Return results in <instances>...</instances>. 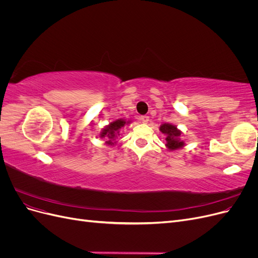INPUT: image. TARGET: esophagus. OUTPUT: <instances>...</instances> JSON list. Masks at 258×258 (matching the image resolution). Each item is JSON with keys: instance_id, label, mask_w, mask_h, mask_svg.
<instances>
[{"instance_id": "obj_1", "label": "esophagus", "mask_w": 258, "mask_h": 258, "mask_svg": "<svg viewBox=\"0 0 258 258\" xmlns=\"http://www.w3.org/2000/svg\"><path fill=\"white\" fill-rule=\"evenodd\" d=\"M140 120H141L143 123H147L148 121H150V117H148V116H141V117H140Z\"/></svg>"}]
</instances>
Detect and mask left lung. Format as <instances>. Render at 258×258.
<instances>
[{"mask_svg":"<svg viewBox=\"0 0 258 258\" xmlns=\"http://www.w3.org/2000/svg\"><path fill=\"white\" fill-rule=\"evenodd\" d=\"M159 130L166 137V147L168 151H177L185 146V142L182 140L183 132L175 124L167 122L161 123Z\"/></svg>","mask_w":258,"mask_h":258,"instance_id":"left-lung-1","label":"left lung"}]
</instances>
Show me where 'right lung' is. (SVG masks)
I'll list each match as a JSON object with an SVG mask.
<instances>
[{"mask_svg": "<svg viewBox=\"0 0 258 258\" xmlns=\"http://www.w3.org/2000/svg\"><path fill=\"white\" fill-rule=\"evenodd\" d=\"M131 120H126V119H115L111 121L104 128L101 130L99 137L101 139H103L105 141V144L108 146H114L117 144V138L120 135V129L124 127V124H130Z\"/></svg>", "mask_w": 258, "mask_h": 258, "instance_id": "add662e5", "label": "right lung"}]
</instances>
